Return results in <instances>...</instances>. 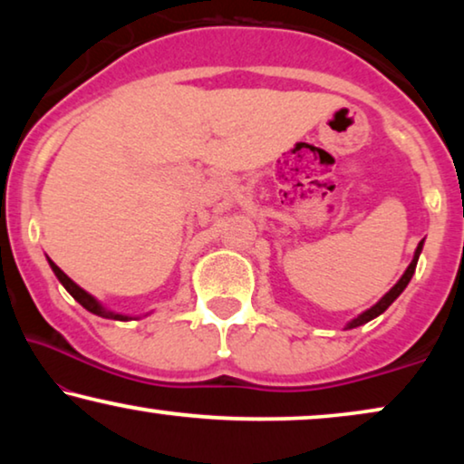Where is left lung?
I'll list each match as a JSON object with an SVG mask.
<instances>
[{
	"label": "left lung",
	"mask_w": 464,
	"mask_h": 464,
	"mask_svg": "<svg viewBox=\"0 0 464 464\" xmlns=\"http://www.w3.org/2000/svg\"><path fill=\"white\" fill-rule=\"evenodd\" d=\"M422 245H424V240H420V243H418V246H416V251H414V257H411V262H410V266L408 268H405V272L401 275V278H399V281L392 285V287L386 291V294L380 297V300L373 304L372 308H367V310H363V313L361 314H357L354 316V319H351L346 323V329H354V327H359V325H365V323H370L372 319H376V316H380L384 313L386 308L391 306L392 302L397 300L399 295L403 294V289L408 287V283L411 281V276H414V272H416V264H418V257H420V253H422Z\"/></svg>",
	"instance_id": "obj_1"
}]
</instances>
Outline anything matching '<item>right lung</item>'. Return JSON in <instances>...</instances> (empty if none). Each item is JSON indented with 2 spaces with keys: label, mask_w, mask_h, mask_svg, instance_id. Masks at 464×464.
<instances>
[{
  "label": "right lung",
  "mask_w": 464,
  "mask_h": 464,
  "mask_svg": "<svg viewBox=\"0 0 464 464\" xmlns=\"http://www.w3.org/2000/svg\"><path fill=\"white\" fill-rule=\"evenodd\" d=\"M48 264H50V268H53V272H54V276L59 278V283L63 285V287H65L67 291H69V295L73 297L75 302H80L82 306H84L88 313H92V314H97V316H103V319H113V321H132V316L130 314H122V313H113V310H110V308H105L103 304H101L97 297L94 295H91L88 294L86 289H82L78 283H73L72 278H69L65 272H63L59 266H56L53 259L48 257ZM150 314V313H148ZM148 314H143V316H148ZM135 319H139V316H135Z\"/></svg>",
  "instance_id": "add662e5"
}]
</instances>
